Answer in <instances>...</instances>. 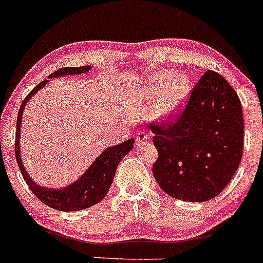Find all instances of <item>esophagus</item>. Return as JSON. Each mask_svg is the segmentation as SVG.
<instances>
[{"label": "esophagus", "mask_w": 263, "mask_h": 263, "mask_svg": "<svg viewBox=\"0 0 263 263\" xmlns=\"http://www.w3.org/2000/svg\"><path fill=\"white\" fill-rule=\"evenodd\" d=\"M148 139H149V135L146 132L140 130L135 134V140H137V143H142L144 140H148Z\"/></svg>", "instance_id": "1"}]
</instances>
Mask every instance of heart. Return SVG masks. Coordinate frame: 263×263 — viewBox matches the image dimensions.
<instances>
[{
  "mask_svg": "<svg viewBox=\"0 0 263 263\" xmlns=\"http://www.w3.org/2000/svg\"><path fill=\"white\" fill-rule=\"evenodd\" d=\"M152 97L159 98L158 114L171 117L182 106L189 92V83L183 76L159 74L151 79L148 86Z\"/></svg>",
  "mask_w": 263,
  "mask_h": 263,
  "instance_id": "1",
  "label": "heart"
}]
</instances>
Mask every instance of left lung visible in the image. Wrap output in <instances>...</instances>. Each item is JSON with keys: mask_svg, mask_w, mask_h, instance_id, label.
I'll use <instances>...</instances> for the list:
<instances>
[{"mask_svg": "<svg viewBox=\"0 0 263 263\" xmlns=\"http://www.w3.org/2000/svg\"><path fill=\"white\" fill-rule=\"evenodd\" d=\"M158 159L153 174L176 199L204 202L230 183L243 153V114L238 95L208 70L177 117L151 124Z\"/></svg>", "mask_w": 263, "mask_h": 263, "instance_id": "8db88e82", "label": "left lung"}]
</instances>
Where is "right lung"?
<instances>
[{"instance_id":"add662e5","label":"right lung","mask_w":263,"mask_h":263,"mask_svg":"<svg viewBox=\"0 0 263 263\" xmlns=\"http://www.w3.org/2000/svg\"><path fill=\"white\" fill-rule=\"evenodd\" d=\"M90 67L91 66L61 67L58 71L52 72V74L49 76V79L61 75L83 74V72L89 71ZM47 83H49V80L46 79V80H42L37 86L33 87L32 91L25 98L21 106H20V111L17 114V123H16V160H17L20 171H21L22 177L26 180L29 188L42 203H45V204L49 205V207L53 208V210L63 212L85 210V208L95 205L106 196V193L109 192L110 185H111L112 183V179H114L118 164H119L120 160L133 149V146H134V139H129L126 140V142L119 144V145L110 146V148L105 149V151L95 159V162L90 165V168L87 169L85 173L81 176L80 179L76 180L75 183H72L69 187L59 189V191L39 187V185L29 177L27 172L25 171L24 165H22V160L21 158H20L18 138L20 128H21V118L22 112H24L25 105H26V103L29 101V99L32 97L33 94H36L42 86L46 85Z\"/></svg>"}]
</instances>
